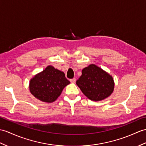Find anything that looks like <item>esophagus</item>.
Here are the masks:
<instances>
[{
	"instance_id": "esophagus-1",
	"label": "esophagus",
	"mask_w": 146,
	"mask_h": 146,
	"mask_svg": "<svg viewBox=\"0 0 146 146\" xmlns=\"http://www.w3.org/2000/svg\"><path fill=\"white\" fill-rule=\"evenodd\" d=\"M76 78H73V79H71L70 81V82L71 83H74L76 82Z\"/></svg>"
}]
</instances>
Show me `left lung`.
<instances>
[{
	"mask_svg": "<svg viewBox=\"0 0 146 146\" xmlns=\"http://www.w3.org/2000/svg\"><path fill=\"white\" fill-rule=\"evenodd\" d=\"M76 84L88 99L102 101L113 93L114 81L113 76L94 64L84 68Z\"/></svg>",
	"mask_w": 146,
	"mask_h": 146,
	"instance_id": "1",
	"label": "left lung"
}]
</instances>
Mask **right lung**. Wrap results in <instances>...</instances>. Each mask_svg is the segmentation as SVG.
<instances>
[{
	"mask_svg": "<svg viewBox=\"0 0 146 146\" xmlns=\"http://www.w3.org/2000/svg\"><path fill=\"white\" fill-rule=\"evenodd\" d=\"M70 83L63 72L48 65L30 80L29 90L36 99L42 102L53 103Z\"/></svg>",
	"mask_w": 146,
	"mask_h": 146,
	"instance_id": "obj_1",
	"label": "right lung"
}]
</instances>
